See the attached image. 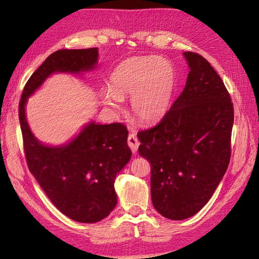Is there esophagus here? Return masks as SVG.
I'll return each mask as SVG.
<instances>
[{
  "mask_svg": "<svg viewBox=\"0 0 259 259\" xmlns=\"http://www.w3.org/2000/svg\"><path fill=\"white\" fill-rule=\"evenodd\" d=\"M127 144H128V147L131 148V150L133 152H136L137 149H138V146H139V140L137 138V135L136 133H130L128 135V138H127Z\"/></svg>",
  "mask_w": 259,
  "mask_h": 259,
  "instance_id": "esophagus-1",
  "label": "esophagus"
}]
</instances>
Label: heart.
<instances>
[{
	"label": "heart",
	"mask_w": 259,
	"mask_h": 259,
	"mask_svg": "<svg viewBox=\"0 0 259 259\" xmlns=\"http://www.w3.org/2000/svg\"><path fill=\"white\" fill-rule=\"evenodd\" d=\"M176 85L174 68L154 56L122 61L110 76L106 104L119 108L121 99L132 97V111L143 123L160 120L167 112Z\"/></svg>",
	"instance_id": "obj_1"
}]
</instances>
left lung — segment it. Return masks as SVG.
I'll use <instances>...</instances> for the list:
<instances>
[{"mask_svg":"<svg viewBox=\"0 0 259 259\" xmlns=\"http://www.w3.org/2000/svg\"><path fill=\"white\" fill-rule=\"evenodd\" d=\"M186 86L155 126L140 131L138 151L151 164V200L173 221L197 214L213 195L231 156L233 104L201 55L185 52Z\"/></svg>","mask_w":259,"mask_h":259,"instance_id":"8db88e82","label":"left lung"}]
</instances>
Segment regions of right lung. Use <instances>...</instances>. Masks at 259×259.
Wrapping results in <instances>:
<instances>
[{
  "label": "right lung",
  "instance_id": "obj_1",
  "mask_svg": "<svg viewBox=\"0 0 259 259\" xmlns=\"http://www.w3.org/2000/svg\"><path fill=\"white\" fill-rule=\"evenodd\" d=\"M97 59V48L53 53L30 76L19 103L29 170L62 214L85 224L101 221L116 205L114 180L132 156L126 126L122 123L91 122L69 144L50 147L41 144L31 133L25 106L28 97L52 73L89 71L95 68Z\"/></svg>",
  "mask_w": 259,
  "mask_h": 259
}]
</instances>
